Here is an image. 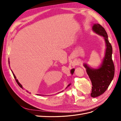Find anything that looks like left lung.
I'll return each instance as SVG.
<instances>
[{
    "label": "left lung",
    "mask_w": 121,
    "mask_h": 121,
    "mask_svg": "<svg viewBox=\"0 0 121 121\" xmlns=\"http://www.w3.org/2000/svg\"><path fill=\"white\" fill-rule=\"evenodd\" d=\"M92 29L96 33L103 36L107 46L105 56L99 68L93 69L86 64L84 65L92 82L91 96L96 97L103 94L111 84L114 77L115 65L112 60V46L108 41V36L104 28L100 24H94Z\"/></svg>",
    "instance_id": "left-lung-1"
}]
</instances>
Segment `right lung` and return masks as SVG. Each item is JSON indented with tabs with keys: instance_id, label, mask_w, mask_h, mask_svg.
<instances>
[{
	"instance_id": "obj_1",
	"label": "right lung",
	"mask_w": 121,
	"mask_h": 121,
	"mask_svg": "<svg viewBox=\"0 0 121 121\" xmlns=\"http://www.w3.org/2000/svg\"><path fill=\"white\" fill-rule=\"evenodd\" d=\"M74 69H72V70L71 71V74H73V73H74ZM12 73H13V77H14V79H15V80H16V82H17V84H18V85H19V86L21 87V88H23V87H22V85H21V84L19 82V81H18V80H17V79L16 78V76H15V75H14V74H13V72H12ZM71 85V84H69V85H68V86L67 87H68V86H69V85ZM27 92H28V91H27ZM37 95H39V94H37Z\"/></svg>"
}]
</instances>
